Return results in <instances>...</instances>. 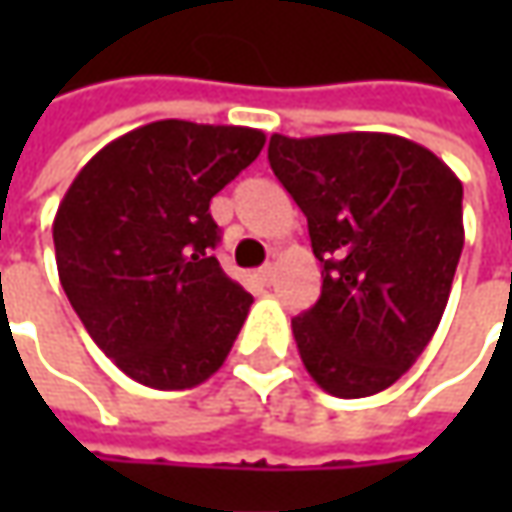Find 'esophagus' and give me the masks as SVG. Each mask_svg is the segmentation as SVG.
<instances>
[{
	"label": "esophagus",
	"mask_w": 512,
	"mask_h": 512,
	"mask_svg": "<svg viewBox=\"0 0 512 512\" xmlns=\"http://www.w3.org/2000/svg\"><path fill=\"white\" fill-rule=\"evenodd\" d=\"M259 279L270 285V282L276 279V265H265V267H262V270H259Z\"/></svg>",
	"instance_id": "34e87169"
}]
</instances>
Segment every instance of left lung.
<instances>
[{
	"mask_svg": "<svg viewBox=\"0 0 512 512\" xmlns=\"http://www.w3.org/2000/svg\"><path fill=\"white\" fill-rule=\"evenodd\" d=\"M267 159L322 262L319 302L293 319L307 373L339 399L382 393L442 322L464 247L462 182L393 133H273Z\"/></svg>",
	"mask_w": 512,
	"mask_h": 512,
	"instance_id": "8db88e82",
	"label": "left lung"
}]
</instances>
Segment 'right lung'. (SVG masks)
Listing matches in <instances>:
<instances>
[{
  "label": "right lung",
  "instance_id": "1",
  "mask_svg": "<svg viewBox=\"0 0 512 512\" xmlns=\"http://www.w3.org/2000/svg\"><path fill=\"white\" fill-rule=\"evenodd\" d=\"M265 133L162 119L99 150L53 219L59 282L133 382L187 390L225 364L253 296L219 267L210 199Z\"/></svg>",
  "mask_w": 512,
  "mask_h": 512
}]
</instances>
